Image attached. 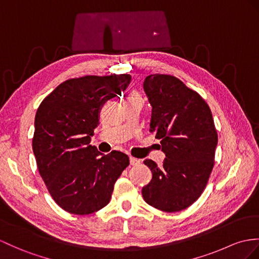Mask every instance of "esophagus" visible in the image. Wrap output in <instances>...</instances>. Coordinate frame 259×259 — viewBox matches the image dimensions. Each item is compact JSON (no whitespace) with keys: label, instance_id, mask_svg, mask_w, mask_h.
Segmentation results:
<instances>
[{"label":"esophagus","instance_id":"esophagus-1","mask_svg":"<svg viewBox=\"0 0 259 259\" xmlns=\"http://www.w3.org/2000/svg\"><path fill=\"white\" fill-rule=\"evenodd\" d=\"M130 162H131L132 166H137V165H140V163H141V160L134 158V157H130Z\"/></svg>","mask_w":259,"mask_h":259}]
</instances>
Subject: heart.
<instances>
[{
    "label": "heart",
    "instance_id": "heart-1",
    "mask_svg": "<svg viewBox=\"0 0 259 259\" xmlns=\"http://www.w3.org/2000/svg\"><path fill=\"white\" fill-rule=\"evenodd\" d=\"M132 96H137V94H132Z\"/></svg>",
    "mask_w": 259,
    "mask_h": 259
}]
</instances>
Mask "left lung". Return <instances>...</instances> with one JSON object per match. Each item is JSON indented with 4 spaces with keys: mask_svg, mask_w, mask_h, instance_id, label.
<instances>
[{
    "mask_svg": "<svg viewBox=\"0 0 259 259\" xmlns=\"http://www.w3.org/2000/svg\"><path fill=\"white\" fill-rule=\"evenodd\" d=\"M144 90L151 105L150 133L160 140L161 167L144 160L153 178L144 200L165 212L187 209L202 194L214 166L218 133L209 105L198 92L170 74H150Z\"/></svg>",
    "mask_w": 259,
    "mask_h": 259,
    "instance_id": "8db88e82",
    "label": "left lung"
}]
</instances>
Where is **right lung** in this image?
<instances>
[{"instance_id": "obj_1", "label": "right lung", "mask_w": 259, "mask_h": 259, "mask_svg": "<svg viewBox=\"0 0 259 259\" xmlns=\"http://www.w3.org/2000/svg\"><path fill=\"white\" fill-rule=\"evenodd\" d=\"M130 74L84 75L62 82L35 116L33 151L40 177L61 209L87 215L110 202L127 155L101 154L90 144L102 105L130 84Z\"/></svg>"}]
</instances>
